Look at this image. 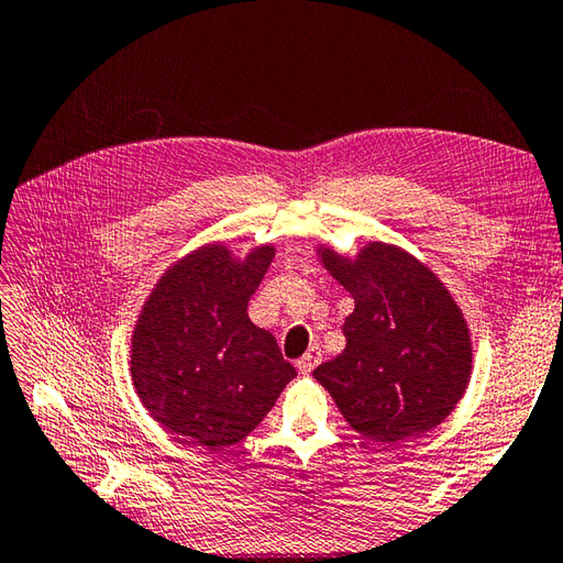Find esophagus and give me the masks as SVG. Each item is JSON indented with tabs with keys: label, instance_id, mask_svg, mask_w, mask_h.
Wrapping results in <instances>:
<instances>
[{
	"label": "esophagus",
	"instance_id": "esophagus-1",
	"mask_svg": "<svg viewBox=\"0 0 563 563\" xmlns=\"http://www.w3.org/2000/svg\"><path fill=\"white\" fill-rule=\"evenodd\" d=\"M321 363V349L319 345H309V351L297 361V369H300L302 375H309L312 369Z\"/></svg>",
	"mask_w": 563,
	"mask_h": 563
}]
</instances>
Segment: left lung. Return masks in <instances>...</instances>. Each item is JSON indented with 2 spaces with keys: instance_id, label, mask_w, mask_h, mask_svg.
I'll return each instance as SVG.
<instances>
[{
  "instance_id": "8db88e82",
  "label": "left lung",
  "mask_w": 563,
  "mask_h": 563,
  "mask_svg": "<svg viewBox=\"0 0 563 563\" xmlns=\"http://www.w3.org/2000/svg\"><path fill=\"white\" fill-rule=\"evenodd\" d=\"M353 295L345 349L314 369L345 421L377 442L440 426L472 377V336L460 305L426 263L401 246L369 242L355 256L317 249Z\"/></svg>"
}]
</instances>
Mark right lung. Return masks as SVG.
Instances as JSON below:
<instances>
[{
  "mask_svg": "<svg viewBox=\"0 0 563 563\" xmlns=\"http://www.w3.org/2000/svg\"><path fill=\"white\" fill-rule=\"evenodd\" d=\"M273 244L234 256L222 242L172 263L133 329L130 375L169 433L220 450L244 440L297 375L273 333L249 319Z\"/></svg>",
  "mask_w": 563,
  "mask_h": 563,
  "instance_id": "obj_1",
  "label": "right lung"
}]
</instances>
